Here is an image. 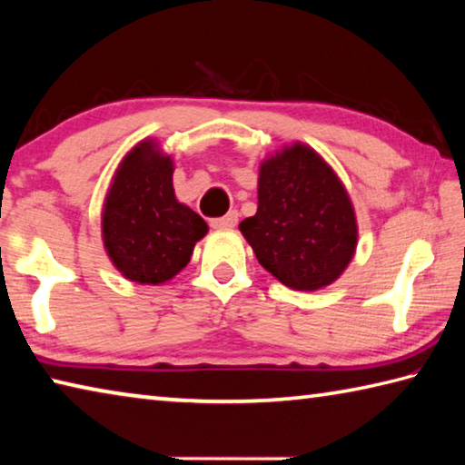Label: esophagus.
I'll return each mask as SVG.
<instances>
[{
    "label": "esophagus",
    "mask_w": 465,
    "mask_h": 465,
    "mask_svg": "<svg viewBox=\"0 0 465 465\" xmlns=\"http://www.w3.org/2000/svg\"><path fill=\"white\" fill-rule=\"evenodd\" d=\"M235 225H238V211H230L223 217L211 219V227H215V230H232Z\"/></svg>",
    "instance_id": "34e87169"
}]
</instances>
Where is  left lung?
<instances>
[{"mask_svg": "<svg viewBox=\"0 0 465 465\" xmlns=\"http://www.w3.org/2000/svg\"><path fill=\"white\" fill-rule=\"evenodd\" d=\"M240 232L266 271L295 291L334 282L355 256L346 188L312 147L293 143L261 163L258 211Z\"/></svg>", "mask_w": 465, "mask_h": 465, "instance_id": "obj_1", "label": "left lung"}]
</instances>
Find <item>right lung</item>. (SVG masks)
Segmentation results:
<instances>
[{
    "label": "right lung",
    "mask_w": 465,
    "mask_h": 465,
    "mask_svg": "<svg viewBox=\"0 0 465 465\" xmlns=\"http://www.w3.org/2000/svg\"><path fill=\"white\" fill-rule=\"evenodd\" d=\"M174 163L141 141L121 162L102 213V238L124 279L160 285L191 262L194 243L207 233L204 219L176 201Z\"/></svg>",
    "instance_id": "obj_1"
}]
</instances>
